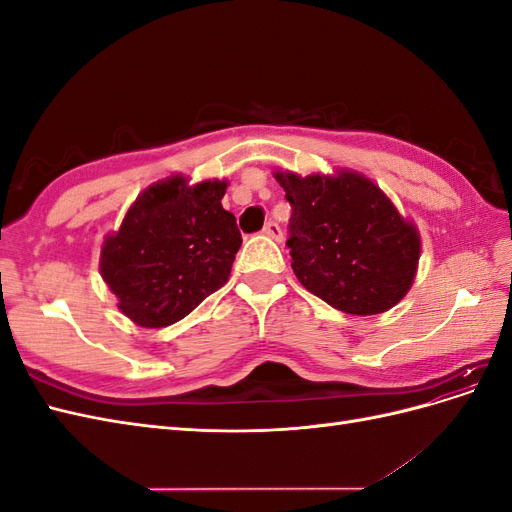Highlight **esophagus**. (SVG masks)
<instances>
[{
    "label": "esophagus",
    "mask_w": 512,
    "mask_h": 512,
    "mask_svg": "<svg viewBox=\"0 0 512 512\" xmlns=\"http://www.w3.org/2000/svg\"><path fill=\"white\" fill-rule=\"evenodd\" d=\"M262 232H265V235L269 239H273V241H282L284 239L282 228H280V224H277V222H267L265 228H262Z\"/></svg>",
    "instance_id": "obj_1"
}]
</instances>
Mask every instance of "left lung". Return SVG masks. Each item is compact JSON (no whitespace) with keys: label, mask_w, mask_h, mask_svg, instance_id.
Listing matches in <instances>:
<instances>
[{"label":"left lung","mask_w":512,"mask_h":512,"mask_svg":"<svg viewBox=\"0 0 512 512\" xmlns=\"http://www.w3.org/2000/svg\"><path fill=\"white\" fill-rule=\"evenodd\" d=\"M292 207L297 280L344 314L389 312L414 284L421 235L378 185L350 168L333 175L273 173Z\"/></svg>","instance_id":"obj_1"}]
</instances>
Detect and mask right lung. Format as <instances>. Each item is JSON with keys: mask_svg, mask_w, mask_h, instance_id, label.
<instances>
[{"mask_svg": "<svg viewBox=\"0 0 512 512\" xmlns=\"http://www.w3.org/2000/svg\"><path fill=\"white\" fill-rule=\"evenodd\" d=\"M228 183L173 175L136 196L100 250V275L138 327L162 329L222 288L241 232L222 207Z\"/></svg>", "mask_w": 512, "mask_h": 512, "instance_id": "add662e5", "label": "right lung"}]
</instances>
